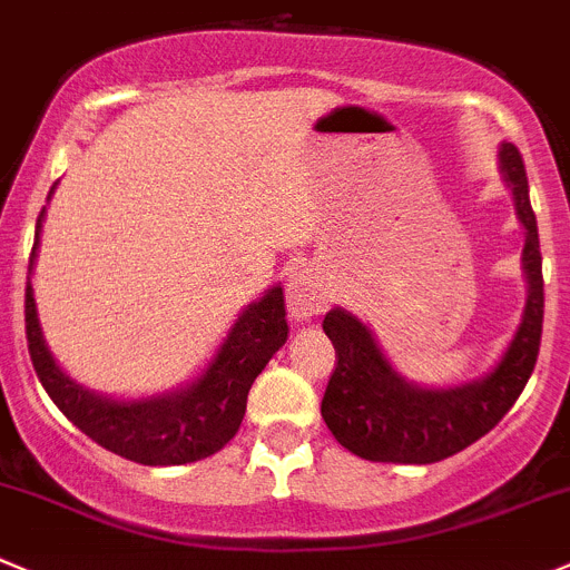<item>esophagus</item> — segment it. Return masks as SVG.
I'll list each match as a JSON object with an SVG mask.
<instances>
[{
  "mask_svg": "<svg viewBox=\"0 0 570 570\" xmlns=\"http://www.w3.org/2000/svg\"><path fill=\"white\" fill-rule=\"evenodd\" d=\"M328 284H325L317 269H297L292 275L289 286H286V303H289V314L295 323H312L317 314L328 308Z\"/></svg>",
  "mask_w": 570,
  "mask_h": 570,
  "instance_id": "obj_1",
  "label": "esophagus"
}]
</instances>
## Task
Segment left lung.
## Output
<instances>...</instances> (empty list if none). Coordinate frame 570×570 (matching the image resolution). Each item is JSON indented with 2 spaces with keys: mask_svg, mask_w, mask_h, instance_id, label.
<instances>
[{
  "mask_svg": "<svg viewBox=\"0 0 570 570\" xmlns=\"http://www.w3.org/2000/svg\"><path fill=\"white\" fill-rule=\"evenodd\" d=\"M499 167L510 186L523 239L521 267L527 306L510 345L479 379L451 386H425L397 373L367 323L334 306L323 331L336 347V370L323 395L325 425L351 454L370 462L429 465L468 449L512 409L532 375L543 334V256L538 219L529 203V180L515 145L501 141Z\"/></svg>",
  "mask_w": 570,
  "mask_h": 570,
  "instance_id": "obj_1",
  "label": "left lung"
}]
</instances>
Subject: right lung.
Here are the masks:
<instances>
[{
	"mask_svg": "<svg viewBox=\"0 0 570 570\" xmlns=\"http://www.w3.org/2000/svg\"><path fill=\"white\" fill-rule=\"evenodd\" d=\"M55 186L49 189V197L55 195ZM43 217L47 208L38 214L36 223V242L27 269L24 323L32 367L55 406L94 443L141 465H189L217 454L239 432L247 392L256 375L289 336L281 284L269 286L258 301L242 308L214 356L191 381L156 395H105L71 379L55 362L43 340L32 292V267L41 245Z\"/></svg>",
	"mask_w": 570,
	"mask_h": 570,
	"instance_id": "1",
	"label": "right lung"
}]
</instances>
